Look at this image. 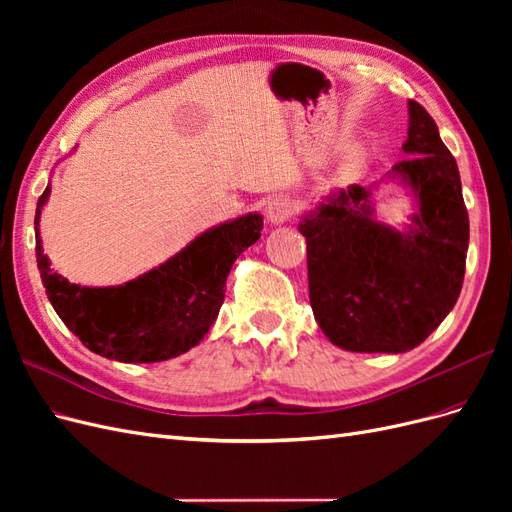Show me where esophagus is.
Wrapping results in <instances>:
<instances>
[{
	"instance_id": "esophagus-1",
	"label": "esophagus",
	"mask_w": 512,
	"mask_h": 512,
	"mask_svg": "<svg viewBox=\"0 0 512 512\" xmlns=\"http://www.w3.org/2000/svg\"><path fill=\"white\" fill-rule=\"evenodd\" d=\"M290 215H292V203H290L288 198H284V196L273 198L271 203L267 205V220L273 226L284 224L290 218Z\"/></svg>"
}]
</instances>
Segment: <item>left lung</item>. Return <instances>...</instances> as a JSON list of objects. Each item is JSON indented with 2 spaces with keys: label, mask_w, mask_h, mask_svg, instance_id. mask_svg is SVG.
<instances>
[{
  "label": "left lung",
  "mask_w": 512,
  "mask_h": 512,
  "mask_svg": "<svg viewBox=\"0 0 512 512\" xmlns=\"http://www.w3.org/2000/svg\"><path fill=\"white\" fill-rule=\"evenodd\" d=\"M410 156L380 181L335 188L301 213L309 303L329 342L350 352H408L455 307L470 241L459 168L436 121L408 100ZM380 182H399L415 200L395 229L375 213Z\"/></svg>",
  "instance_id": "obj_1"
}]
</instances>
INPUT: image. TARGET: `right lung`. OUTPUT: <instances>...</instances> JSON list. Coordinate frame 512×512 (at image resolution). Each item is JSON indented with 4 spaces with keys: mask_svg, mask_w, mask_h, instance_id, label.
<instances>
[{
    "mask_svg": "<svg viewBox=\"0 0 512 512\" xmlns=\"http://www.w3.org/2000/svg\"><path fill=\"white\" fill-rule=\"evenodd\" d=\"M49 196L51 183L38 200L34 220L46 294L57 316L91 352L119 363H160L203 342L224 303L232 262L260 239L262 230V215L245 213L200 232L136 280L81 286L55 273L42 250L40 215Z\"/></svg>",
    "mask_w": 512,
    "mask_h": 512,
    "instance_id": "add662e5",
    "label": "right lung"
}]
</instances>
